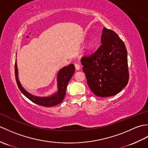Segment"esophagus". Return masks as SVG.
I'll list each match as a JSON object with an SVG mask.
<instances>
[{"label": "esophagus", "mask_w": 148, "mask_h": 148, "mask_svg": "<svg viewBox=\"0 0 148 148\" xmlns=\"http://www.w3.org/2000/svg\"><path fill=\"white\" fill-rule=\"evenodd\" d=\"M74 65H75V68H76L77 71L79 70V69H81V65L79 64H75Z\"/></svg>", "instance_id": "1"}]
</instances>
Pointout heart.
<instances>
[{
    "mask_svg": "<svg viewBox=\"0 0 148 148\" xmlns=\"http://www.w3.org/2000/svg\"><path fill=\"white\" fill-rule=\"evenodd\" d=\"M92 44H90V45L89 46V49H92Z\"/></svg>",
    "mask_w": 148,
    "mask_h": 148,
    "instance_id": "heart-1",
    "label": "heart"
}]
</instances>
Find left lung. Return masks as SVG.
Returning a JSON list of instances; mask_svg holds the SVG:
<instances>
[{
  "label": "left lung",
  "mask_w": 148,
  "mask_h": 148,
  "mask_svg": "<svg viewBox=\"0 0 148 148\" xmlns=\"http://www.w3.org/2000/svg\"><path fill=\"white\" fill-rule=\"evenodd\" d=\"M102 45L90 56L81 58L88 85L95 95L111 97L127 85L129 79L127 51L114 31L103 27Z\"/></svg>",
  "instance_id": "obj_1"
}]
</instances>
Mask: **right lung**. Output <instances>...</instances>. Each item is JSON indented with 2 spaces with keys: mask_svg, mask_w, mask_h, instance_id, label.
I'll list each match as a JSON object with an SVG mask.
<instances>
[{
  "mask_svg": "<svg viewBox=\"0 0 148 148\" xmlns=\"http://www.w3.org/2000/svg\"><path fill=\"white\" fill-rule=\"evenodd\" d=\"M15 77L16 81L18 84L19 89L23 95L27 97L34 103L37 105L45 106V107H52L60 103L64 100L66 89H67V84L71 80V77L73 76L75 72V67L74 64H70L67 67H64L61 69L58 72L57 74V84L58 91L53 95L48 97H38L33 95L30 93L27 92L21 86L20 81L18 79V72L16 64V60L15 62Z\"/></svg>",
  "mask_w": 148,
  "mask_h": 148,
  "instance_id": "obj_1",
  "label": "right lung"
}]
</instances>
